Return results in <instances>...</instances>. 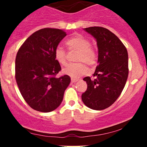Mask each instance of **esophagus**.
Listing matches in <instances>:
<instances>
[{
  "instance_id": "esophagus-1",
  "label": "esophagus",
  "mask_w": 147,
  "mask_h": 147,
  "mask_svg": "<svg viewBox=\"0 0 147 147\" xmlns=\"http://www.w3.org/2000/svg\"><path fill=\"white\" fill-rule=\"evenodd\" d=\"M78 81V79H75V78H72V79H71V82H72V84L77 82Z\"/></svg>"
}]
</instances>
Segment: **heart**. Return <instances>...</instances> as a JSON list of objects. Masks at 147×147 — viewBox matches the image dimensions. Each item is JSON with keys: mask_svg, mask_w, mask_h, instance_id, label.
<instances>
[{"mask_svg": "<svg viewBox=\"0 0 147 147\" xmlns=\"http://www.w3.org/2000/svg\"><path fill=\"white\" fill-rule=\"evenodd\" d=\"M69 50L79 51L76 61L82 63L88 67L94 66L97 61V54L94 48L91 46V42L87 38L80 35H77L68 38L65 42ZM55 58L57 63L61 65L67 63V53L63 47H57L54 53ZM82 63L69 64L63 69L65 75L72 78H78L87 72V68Z\"/></svg>", "mask_w": 147, "mask_h": 147, "instance_id": "obj_1", "label": "heart"}]
</instances>
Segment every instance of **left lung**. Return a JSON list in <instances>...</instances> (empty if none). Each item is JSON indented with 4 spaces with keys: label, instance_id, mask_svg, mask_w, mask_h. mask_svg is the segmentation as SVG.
Masks as SVG:
<instances>
[{
    "label": "left lung",
    "instance_id": "obj_1",
    "mask_svg": "<svg viewBox=\"0 0 147 147\" xmlns=\"http://www.w3.org/2000/svg\"><path fill=\"white\" fill-rule=\"evenodd\" d=\"M84 30L97 40L98 65L93 74L94 79H83L87 89L82 100L89 108L102 110L110 107L121 94L129 74L128 53L119 38L108 29L90 27Z\"/></svg>",
    "mask_w": 147,
    "mask_h": 147
}]
</instances>
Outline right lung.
<instances>
[{
  "instance_id": "right-lung-1",
  "label": "right lung",
  "mask_w": 147,
  "mask_h": 147,
  "mask_svg": "<svg viewBox=\"0 0 147 147\" xmlns=\"http://www.w3.org/2000/svg\"><path fill=\"white\" fill-rule=\"evenodd\" d=\"M64 30L46 28L32 33L23 42L16 58V80L27 104L36 111L50 112L63 101L70 78H56L61 67L55 50L66 36Z\"/></svg>"
}]
</instances>
